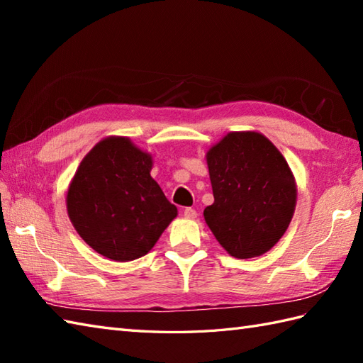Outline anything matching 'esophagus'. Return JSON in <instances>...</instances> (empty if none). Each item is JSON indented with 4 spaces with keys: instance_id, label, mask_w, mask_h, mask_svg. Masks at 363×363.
Returning <instances> with one entry per match:
<instances>
[{
    "instance_id": "34e87169",
    "label": "esophagus",
    "mask_w": 363,
    "mask_h": 363,
    "mask_svg": "<svg viewBox=\"0 0 363 363\" xmlns=\"http://www.w3.org/2000/svg\"><path fill=\"white\" fill-rule=\"evenodd\" d=\"M196 211L194 209V207H186V209H184V217L186 218H196Z\"/></svg>"
}]
</instances>
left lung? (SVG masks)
<instances>
[{
	"label": "left lung",
	"instance_id": "left-lung-1",
	"mask_svg": "<svg viewBox=\"0 0 363 363\" xmlns=\"http://www.w3.org/2000/svg\"><path fill=\"white\" fill-rule=\"evenodd\" d=\"M213 204L204 220L230 256H262L287 230L296 184L287 160L265 135L229 133L207 152Z\"/></svg>",
	"mask_w": 363,
	"mask_h": 363
}]
</instances>
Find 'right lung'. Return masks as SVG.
Segmentation results:
<instances>
[{
    "label": "right lung",
    "instance_id": "1",
    "mask_svg": "<svg viewBox=\"0 0 363 363\" xmlns=\"http://www.w3.org/2000/svg\"><path fill=\"white\" fill-rule=\"evenodd\" d=\"M151 167L150 154L126 137L104 138L81 162L67 211L82 240L101 256L117 262L145 256L177 215Z\"/></svg>",
    "mask_w": 363,
    "mask_h": 363
}]
</instances>
